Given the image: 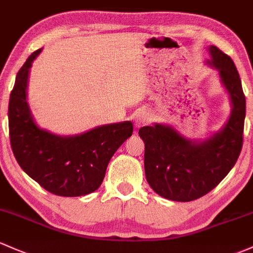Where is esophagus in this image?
Returning <instances> with one entry per match:
<instances>
[{"instance_id":"esophagus-1","label":"esophagus","mask_w":253,"mask_h":253,"mask_svg":"<svg viewBox=\"0 0 253 253\" xmlns=\"http://www.w3.org/2000/svg\"><path fill=\"white\" fill-rule=\"evenodd\" d=\"M151 119L152 117L148 112H146V111H141V112H137L136 116H135V126L137 127L146 126V124H148L149 122H151Z\"/></svg>"}]
</instances>
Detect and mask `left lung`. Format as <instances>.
<instances>
[{"mask_svg": "<svg viewBox=\"0 0 253 253\" xmlns=\"http://www.w3.org/2000/svg\"><path fill=\"white\" fill-rule=\"evenodd\" d=\"M206 64L218 71L232 112L225 124L204 141L182 136L171 126H142L145 173L157 194L173 202H192L212 191L234 167L243 148L246 100L234 62L214 45Z\"/></svg>", "mask_w": 253, "mask_h": 253, "instance_id": "1", "label": "left lung"}]
</instances>
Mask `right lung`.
I'll return each instance as SVG.
<instances>
[{
	"instance_id": "add662e5",
	"label": "right lung",
	"mask_w": 253,
	"mask_h": 253,
	"mask_svg": "<svg viewBox=\"0 0 253 253\" xmlns=\"http://www.w3.org/2000/svg\"><path fill=\"white\" fill-rule=\"evenodd\" d=\"M39 49L19 70L9 97L8 122L13 153L20 168L48 192L81 197L101 186L111 158L131 136V122L94 127L75 136H60L37 126L28 104V82Z\"/></svg>"
}]
</instances>
